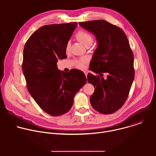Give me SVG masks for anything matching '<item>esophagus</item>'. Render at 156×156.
I'll return each instance as SVG.
<instances>
[{
  "label": "esophagus",
  "instance_id": "obj_1",
  "mask_svg": "<svg viewBox=\"0 0 156 156\" xmlns=\"http://www.w3.org/2000/svg\"><path fill=\"white\" fill-rule=\"evenodd\" d=\"M84 73L85 74L86 77H87V71H84Z\"/></svg>",
  "mask_w": 156,
  "mask_h": 156
}]
</instances>
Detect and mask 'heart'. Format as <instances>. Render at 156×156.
<instances>
[{"label":"heart","instance_id":"1","mask_svg":"<svg viewBox=\"0 0 156 156\" xmlns=\"http://www.w3.org/2000/svg\"><path fill=\"white\" fill-rule=\"evenodd\" d=\"M75 37L76 39L82 43L83 45H84L86 47H88L91 46V44L94 42V37L92 34L89 33L88 32L80 30L77 31V33L75 34ZM70 42H67L65 46V51L67 52L70 50ZM87 61V58L86 57H82L78 60H76V66L78 69H83L84 68V64L86 63Z\"/></svg>","mask_w":156,"mask_h":156}]
</instances>
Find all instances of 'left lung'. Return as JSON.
I'll use <instances>...</instances> for the list:
<instances>
[{
	"mask_svg": "<svg viewBox=\"0 0 156 156\" xmlns=\"http://www.w3.org/2000/svg\"><path fill=\"white\" fill-rule=\"evenodd\" d=\"M79 24L93 33L98 42L90 64V70L98 75L88 73L87 76L95 89L91 104L99 113L113 114L125 104L135 78L134 57L128 38L120 28L105 20Z\"/></svg>",
	"mask_w": 156,
	"mask_h": 156,
	"instance_id": "obj_1",
	"label": "left lung"
}]
</instances>
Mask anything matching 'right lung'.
<instances>
[{
    "mask_svg": "<svg viewBox=\"0 0 156 156\" xmlns=\"http://www.w3.org/2000/svg\"><path fill=\"white\" fill-rule=\"evenodd\" d=\"M76 22L44 25L25 43L22 63L27 87L40 108L52 116L70 110L75 94L85 84L84 73L76 69L60 72L57 63L66 57L65 46Z\"/></svg>",
    "mask_w": 156,
    "mask_h": 156,
    "instance_id": "1",
    "label": "right lung"
}]
</instances>
